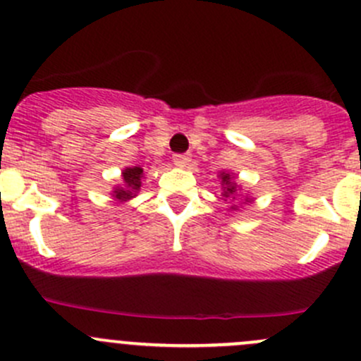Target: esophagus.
Returning <instances> with one entry per match:
<instances>
[{
  "mask_svg": "<svg viewBox=\"0 0 361 361\" xmlns=\"http://www.w3.org/2000/svg\"><path fill=\"white\" fill-rule=\"evenodd\" d=\"M190 160H192V157L188 154H176L173 157V162L176 164L178 167H187L188 164H190Z\"/></svg>",
  "mask_w": 361,
  "mask_h": 361,
  "instance_id": "1",
  "label": "esophagus"
}]
</instances>
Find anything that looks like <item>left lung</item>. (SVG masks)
Listing matches in <instances>:
<instances>
[{"mask_svg":"<svg viewBox=\"0 0 361 361\" xmlns=\"http://www.w3.org/2000/svg\"><path fill=\"white\" fill-rule=\"evenodd\" d=\"M218 180H220V199H224L225 202L228 201H235V199L241 197L243 201L246 202H253V199L250 197V195H245L243 197L241 194V185H238V181H235V174L231 173V171H220L218 173ZM238 209V204H232L231 206V211H235Z\"/></svg>","mask_w":361,"mask_h":361,"instance_id":"8db88e82","label":"left lung"}]
</instances>
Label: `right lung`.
Masks as SVG:
<instances>
[{
    "label": "right lung",
    "mask_w": 361,
    "mask_h": 361,
    "mask_svg": "<svg viewBox=\"0 0 361 361\" xmlns=\"http://www.w3.org/2000/svg\"><path fill=\"white\" fill-rule=\"evenodd\" d=\"M143 169L140 166L126 167L122 169V181L111 188V195L115 201L127 202L140 194L141 181H143Z\"/></svg>",
    "instance_id": "add662e5"
}]
</instances>
